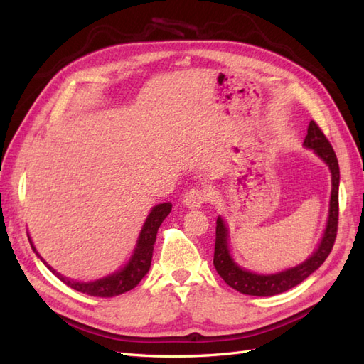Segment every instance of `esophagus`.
Segmentation results:
<instances>
[{"mask_svg": "<svg viewBox=\"0 0 364 364\" xmlns=\"http://www.w3.org/2000/svg\"><path fill=\"white\" fill-rule=\"evenodd\" d=\"M206 202V191L202 188H192L183 197V203L188 208H200Z\"/></svg>", "mask_w": 364, "mask_h": 364, "instance_id": "esophagus-1", "label": "esophagus"}]
</instances>
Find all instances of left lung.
<instances>
[{"mask_svg":"<svg viewBox=\"0 0 364 364\" xmlns=\"http://www.w3.org/2000/svg\"><path fill=\"white\" fill-rule=\"evenodd\" d=\"M304 145L306 149L314 150V153L326 162L331 172V196H330V210L326 231H323L322 241L318 249L306 261L301 264L291 267L288 270L270 275H259L239 267L235 259L231 258L228 250V230L222 218L215 222V245H214V267L218 274L223 278L231 288L247 294V296L269 297L275 294H282L294 286L301 283L305 278L310 277L316 269H319L323 261L327 259L331 249H333L336 233H338V189H339V166L333 146L328 142L326 134L322 133L318 123L314 120L308 125V133L305 136Z\"/></svg>","mask_w":364,"mask_h":364,"instance_id":"1","label":"left lung"}]
</instances>
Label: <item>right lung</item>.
<instances>
[{
  "instance_id": "obj_1",
  "label": "right lung",
  "mask_w": 364,
  "mask_h": 364,
  "mask_svg": "<svg viewBox=\"0 0 364 364\" xmlns=\"http://www.w3.org/2000/svg\"><path fill=\"white\" fill-rule=\"evenodd\" d=\"M170 211H172V205L170 203H161V205H156L153 208L149 214V218H146V220L144 223L141 235H139L137 245L134 249L133 257H131L128 264L123 269H120L119 272L107 275L105 278H100V280H95V282L81 283V282L68 280L67 277H63L59 272H56V270L51 269L50 266H46V267H48L60 282H64L67 286H70V288H73L78 292L87 294V296H92V297L120 296V294L136 288L139 282H141L145 277V274L149 272V269L151 266L153 245H154V241H156L158 228L161 227L162 220L167 218ZM31 247H33V250L36 252V247L33 245V242H31ZM37 257L41 258V255L37 253Z\"/></svg>"
}]
</instances>
